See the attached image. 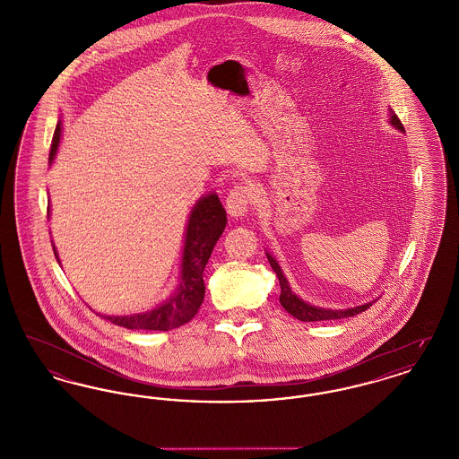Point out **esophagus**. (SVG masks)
Here are the masks:
<instances>
[{
    "instance_id": "34e87169",
    "label": "esophagus",
    "mask_w": 459,
    "mask_h": 459,
    "mask_svg": "<svg viewBox=\"0 0 459 459\" xmlns=\"http://www.w3.org/2000/svg\"><path fill=\"white\" fill-rule=\"evenodd\" d=\"M253 187L240 182L236 184L230 193L225 197V208L227 212L232 215V217H242L247 210H249V204L253 201Z\"/></svg>"
}]
</instances>
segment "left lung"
Instances as JSON below:
<instances>
[{
  "label": "left lung",
  "mask_w": 459,
  "mask_h": 459,
  "mask_svg": "<svg viewBox=\"0 0 459 459\" xmlns=\"http://www.w3.org/2000/svg\"><path fill=\"white\" fill-rule=\"evenodd\" d=\"M391 122L395 126L399 131H404L399 117L391 109ZM266 258L272 264L273 272L279 277V284H281V305L284 306L285 311L290 313L294 318L301 320V322H320V320H339V318H348V316H354L365 309L370 307L371 303H367L363 306H356V307H350V309H324V307H316V306L307 305L303 299H299L287 284V279L279 266V263L275 262L268 253Z\"/></svg>",
  "instance_id": "obj_1"
}]
</instances>
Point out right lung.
<instances>
[{
  "label": "right lung",
  "instance_id": "obj_1",
  "mask_svg": "<svg viewBox=\"0 0 459 459\" xmlns=\"http://www.w3.org/2000/svg\"><path fill=\"white\" fill-rule=\"evenodd\" d=\"M60 134H62V127L58 124L53 135L49 160L55 158V153L58 150ZM225 225H227V213L220 203L219 196L210 195L203 197L195 206L187 221L186 246H184V256H182V277H180L177 294L172 296L167 303L154 307L153 311L131 315V316H105V318L118 327L135 328V330L167 332L187 324L196 315L199 306L204 299L203 272ZM53 251L58 260L55 246H53Z\"/></svg>",
  "mask_w": 459,
  "mask_h": 459
}]
</instances>
